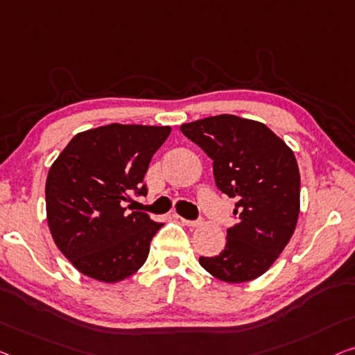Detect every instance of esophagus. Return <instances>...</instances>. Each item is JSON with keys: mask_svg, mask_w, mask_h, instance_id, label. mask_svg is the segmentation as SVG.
I'll use <instances>...</instances> for the list:
<instances>
[{"mask_svg": "<svg viewBox=\"0 0 355 355\" xmlns=\"http://www.w3.org/2000/svg\"><path fill=\"white\" fill-rule=\"evenodd\" d=\"M177 218H180V221L187 226H198L200 223L199 220H187V218H182V216H177Z\"/></svg>", "mask_w": 355, "mask_h": 355, "instance_id": "1", "label": "esophagus"}]
</instances>
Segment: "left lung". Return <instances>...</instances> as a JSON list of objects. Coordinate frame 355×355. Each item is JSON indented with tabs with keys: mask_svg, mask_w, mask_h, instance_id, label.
Returning <instances> with one entry per match:
<instances>
[{
	"mask_svg": "<svg viewBox=\"0 0 355 355\" xmlns=\"http://www.w3.org/2000/svg\"><path fill=\"white\" fill-rule=\"evenodd\" d=\"M180 130L214 161L215 184L234 199L236 225L216 257H200L211 276L230 284L260 277L292 237L300 214L295 155L271 129L234 114L210 116Z\"/></svg>",
	"mask_w": 355,
	"mask_h": 355,
	"instance_id": "obj_1",
	"label": "left lung"
}]
</instances>
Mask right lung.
Masks as SVG:
<instances>
[{
  "instance_id": "add662e5",
  "label": "right lung",
  "mask_w": 355,
  "mask_h": 355,
  "mask_svg": "<svg viewBox=\"0 0 355 355\" xmlns=\"http://www.w3.org/2000/svg\"><path fill=\"white\" fill-rule=\"evenodd\" d=\"M167 125L107 124L73 137L46 180L47 223L59 250L79 272L118 282L139 271L162 223L127 211L130 194L146 196L150 161Z\"/></svg>"
}]
</instances>
